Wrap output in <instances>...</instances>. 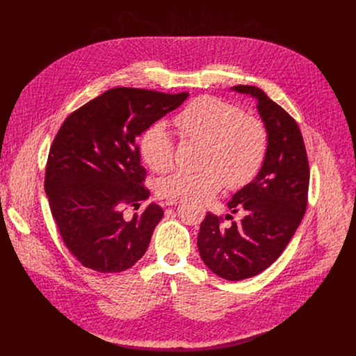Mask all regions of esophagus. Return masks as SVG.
<instances>
[{
  "mask_svg": "<svg viewBox=\"0 0 356 356\" xmlns=\"http://www.w3.org/2000/svg\"><path fill=\"white\" fill-rule=\"evenodd\" d=\"M179 204V200H168L166 201V206H177Z\"/></svg>",
  "mask_w": 356,
  "mask_h": 356,
  "instance_id": "obj_1",
  "label": "esophagus"
}]
</instances>
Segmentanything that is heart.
<instances>
[{
	"mask_svg": "<svg viewBox=\"0 0 356 356\" xmlns=\"http://www.w3.org/2000/svg\"><path fill=\"white\" fill-rule=\"evenodd\" d=\"M184 138L206 143L201 170H176L158 183V193L169 200L204 201L217 195L224 183L239 188L255 177L268 152L265 125L245 115L238 106L216 97H200L175 117ZM140 156L155 172L173 162V138L162 122L152 124L139 139Z\"/></svg>",
	"mask_w": 356,
	"mask_h": 356,
	"instance_id": "heart-1",
	"label": "heart"
}]
</instances>
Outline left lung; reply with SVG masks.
Segmentation results:
<instances>
[{"label": "left lung", "instance_id": "8db88e82", "mask_svg": "<svg viewBox=\"0 0 356 356\" xmlns=\"http://www.w3.org/2000/svg\"><path fill=\"white\" fill-rule=\"evenodd\" d=\"M231 90L257 101L268 152L255 179L228 202L234 214L243 211V218L224 228L217 216L207 213L197 246L202 262L217 276L243 280L268 269L290 242L306 213L310 169L297 122L255 86Z\"/></svg>", "mask_w": 356, "mask_h": 356}]
</instances>
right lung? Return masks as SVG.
Here are the masks:
<instances>
[{
    "label": "right lung",
    "instance_id": "add662e5",
    "mask_svg": "<svg viewBox=\"0 0 356 356\" xmlns=\"http://www.w3.org/2000/svg\"><path fill=\"white\" fill-rule=\"evenodd\" d=\"M187 97L117 87L65 120L49 152L44 191L65 245L83 266L118 273L145 255L163 210L150 202L140 216L125 217L127 206L149 197L136 138Z\"/></svg>",
    "mask_w": 356,
    "mask_h": 356
}]
</instances>
